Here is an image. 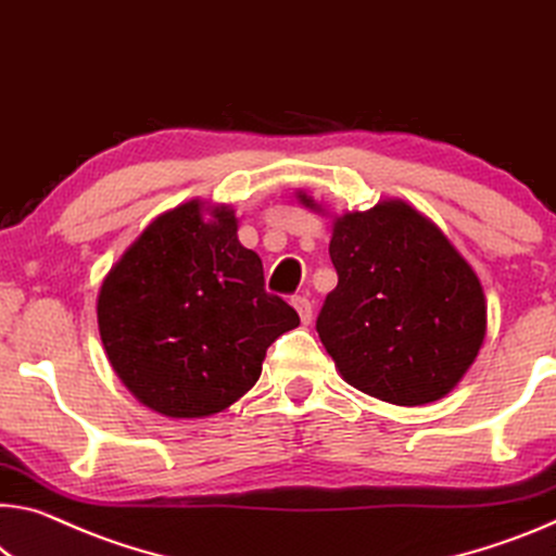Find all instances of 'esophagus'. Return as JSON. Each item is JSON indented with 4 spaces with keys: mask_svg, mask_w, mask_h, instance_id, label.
I'll use <instances>...</instances> for the list:
<instances>
[{
    "mask_svg": "<svg viewBox=\"0 0 556 556\" xmlns=\"http://www.w3.org/2000/svg\"><path fill=\"white\" fill-rule=\"evenodd\" d=\"M292 304H294V309H296V314H299V319H302V324H304V326L312 324L314 306H312L309 299H306V296H294Z\"/></svg>",
    "mask_w": 556,
    "mask_h": 556,
    "instance_id": "34e87169",
    "label": "esophagus"
}]
</instances>
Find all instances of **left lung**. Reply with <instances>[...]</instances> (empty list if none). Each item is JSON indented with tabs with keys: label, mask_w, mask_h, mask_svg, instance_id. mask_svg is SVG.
<instances>
[{
	"label": "left lung",
	"mask_w": 556,
	"mask_h": 556,
	"mask_svg": "<svg viewBox=\"0 0 556 556\" xmlns=\"http://www.w3.org/2000/svg\"><path fill=\"white\" fill-rule=\"evenodd\" d=\"M299 202L326 210L304 190ZM339 285L316 319L343 381L393 405L433 403L478 358L488 304L478 275L433 219L405 200L333 217Z\"/></svg>",
	"instance_id": "8db88e82"
}]
</instances>
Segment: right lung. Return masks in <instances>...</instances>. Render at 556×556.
I'll return each mask as SVG.
<instances>
[{
  "label": "right lung",
  "mask_w": 556,
  "mask_h": 556,
  "mask_svg": "<svg viewBox=\"0 0 556 556\" xmlns=\"http://www.w3.org/2000/svg\"><path fill=\"white\" fill-rule=\"evenodd\" d=\"M99 333L123 386L167 418H207L257 383L267 349L299 326L264 292L230 205L188 200L157 215L103 277Z\"/></svg>",
  "instance_id": "1"
}]
</instances>
